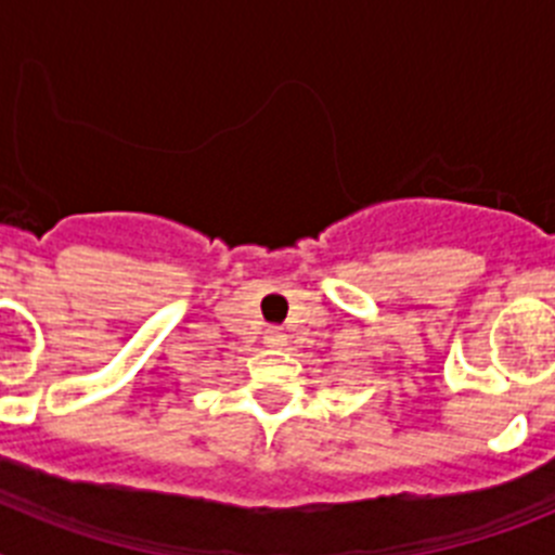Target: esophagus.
I'll use <instances>...</instances> for the list:
<instances>
[{
  "label": "esophagus",
  "mask_w": 555,
  "mask_h": 555,
  "mask_svg": "<svg viewBox=\"0 0 555 555\" xmlns=\"http://www.w3.org/2000/svg\"><path fill=\"white\" fill-rule=\"evenodd\" d=\"M263 345H267V347H283V345H286V333H283L281 327H269V331L263 333Z\"/></svg>",
  "instance_id": "1"
}]
</instances>
